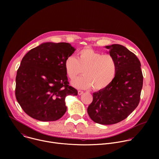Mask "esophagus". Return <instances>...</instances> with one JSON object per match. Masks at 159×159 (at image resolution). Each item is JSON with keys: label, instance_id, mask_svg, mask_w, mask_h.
<instances>
[{"label": "esophagus", "instance_id": "34e87169", "mask_svg": "<svg viewBox=\"0 0 159 159\" xmlns=\"http://www.w3.org/2000/svg\"><path fill=\"white\" fill-rule=\"evenodd\" d=\"M84 93V92L82 91V90H78V94L79 95H81V94H82Z\"/></svg>", "mask_w": 159, "mask_h": 159}]
</instances>
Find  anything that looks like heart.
I'll use <instances>...</instances> for the list:
<instances>
[{"instance_id":"1","label":"heart","mask_w":159,"mask_h":159,"mask_svg":"<svg viewBox=\"0 0 159 159\" xmlns=\"http://www.w3.org/2000/svg\"><path fill=\"white\" fill-rule=\"evenodd\" d=\"M65 70L70 79H74L82 73L84 75L72 82L75 87L99 90L107 87L115 79L117 63L111 54H102L90 48L80 50L77 58L68 57L64 62Z\"/></svg>"}]
</instances>
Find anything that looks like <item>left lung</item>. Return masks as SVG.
<instances>
[{"instance_id":"left-lung-1","label":"left lung","mask_w":159,"mask_h":159,"mask_svg":"<svg viewBox=\"0 0 159 159\" xmlns=\"http://www.w3.org/2000/svg\"><path fill=\"white\" fill-rule=\"evenodd\" d=\"M106 48L116 61V74L107 87L93 93L87 112L95 123L112 125L126 119L138 106L143 77L140 61L133 53L118 44Z\"/></svg>"}]
</instances>
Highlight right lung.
Returning a JSON list of instances; mask_svg holds the SVG:
<instances>
[{
	"label": "right lung",
	"mask_w": 159,
	"mask_h": 159,
	"mask_svg": "<svg viewBox=\"0 0 159 159\" xmlns=\"http://www.w3.org/2000/svg\"><path fill=\"white\" fill-rule=\"evenodd\" d=\"M74 51L68 43H45L22 59L17 71L15 94L28 116L42 121H56L63 116L65 98L78 94L69 85L64 66L65 59Z\"/></svg>",
	"instance_id": "1"
}]
</instances>
